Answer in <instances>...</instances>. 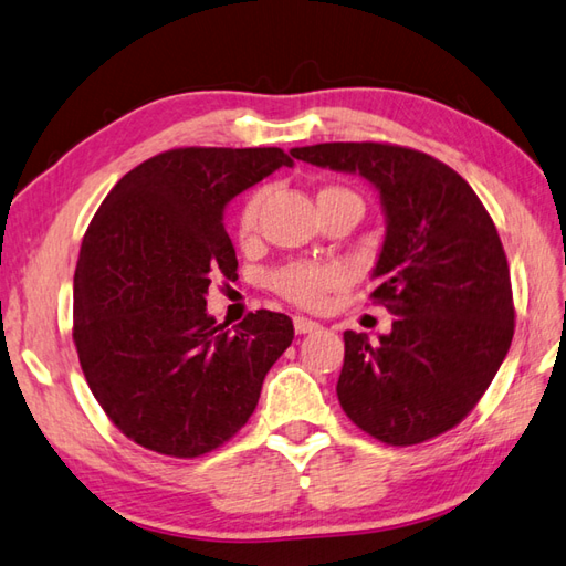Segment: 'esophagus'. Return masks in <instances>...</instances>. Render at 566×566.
<instances>
[{"instance_id":"obj_1","label":"esophagus","mask_w":566,"mask_h":566,"mask_svg":"<svg viewBox=\"0 0 566 566\" xmlns=\"http://www.w3.org/2000/svg\"><path fill=\"white\" fill-rule=\"evenodd\" d=\"M293 326H295L297 334H312V332L319 329V324L307 319V317H295V319H293Z\"/></svg>"}]
</instances>
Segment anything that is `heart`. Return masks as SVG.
<instances>
[{"label":"heart","instance_id":"b5f03b06","mask_svg":"<svg viewBox=\"0 0 566 566\" xmlns=\"http://www.w3.org/2000/svg\"><path fill=\"white\" fill-rule=\"evenodd\" d=\"M322 196H354V193L336 186H326L322 188L317 198ZM261 200L263 196L254 193L249 196L247 203L242 206L240 218H237V234H240V240H249V237L254 234ZM342 283H344V273L342 269L332 266V263H307V261L291 263V266H285L273 275L275 291L291 300V303L303 305V307L322 305L324 295Z\"/></svg>","mask_w":566,"mask_h":566}]
</instances>
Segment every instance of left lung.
I'll list each match as a JSON object with an SVG mask.
<instances>
[{"instance_id":"left-lung-1","label":"left lung","mask_w":566,"mask_h":566,"mask_svg":"<svg viewBox=\"0 0 566 566\" xmlns=\"http://www.w3.org/2000/svg\"><path fill=\"white\" fill-rule=\"evenodd\" d=\"M295 159L360 174L380 193L385 242L370 297L392 332H344L336 395L358 429L413 446L458 426L482 399L513 338L509 261L494 220L458 171L387 143L295 147Z\"/></svg>"}]
</instances>
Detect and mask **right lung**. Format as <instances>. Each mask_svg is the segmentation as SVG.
<instances>
[{"label": "right lung", "mask_w": 566, "mask_h": 566, "mask_svg": "<svg viewBox=\"0 0 566 566\" xmlns=\"http://www.w3.org/2000/svg\"><path fill=\"white\" fill-rule=\"evenodd\" d=\"M293 159L281 147H179L111 188L74 271L80 366L116 429L161 455L198 458L228 443L293 342V322L256 310L216 324L206 295L237 275L222 212Z\"/></svg>", "instance_id": "add662e5"}]
</instances>
